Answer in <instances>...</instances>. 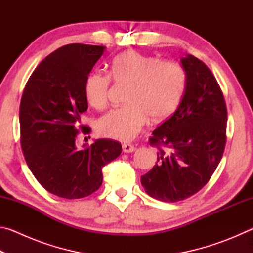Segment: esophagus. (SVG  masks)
I'll list each match as a JSON object with an SVG mask.
<instances>
[{"mask_svg": "<svg viewBox=\"0 0 253 253\" xmlns=\"http://www.w3.org/2000/svg\"><path fill=\"white\" fill-rule=\"evenodd\" d=\"M135 149H136V147L134 146V145L128 144V143L123 144V152L124 153H131V152H134Z\"/></svg>", "mask_w": 253, "mask_h": 253, "instance_id": "esophagus-1", "label": "esophagus"}]
</instances>
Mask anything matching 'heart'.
Masks as SVG:
<instances>
[{"label": "heart", "mask_w": 253, "mask_h": 253, "mask_svg": "<svg viewBox=\"0 0 253 253\" xmlns=\"http://www.w3.org/2000/svg\"><path fill=\"white\" fill-rule=\"evenodd\" d=\"M110 76L117 84L128 85L126 107L108 111L97 122L98 134L128 142L142 130L149 119L161 123L172 115L186 85V72L173 61L137 51L117 55L110 66ZM109 76L92 72L84 81V97L95 109L108 104Z\"/></svg>", "instance_id": "b5f03b06"}]
</instances>
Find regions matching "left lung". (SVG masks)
I'll return each mask as SVG.
<instances>
[{
    "label": "left lung",
    "instance_id": "8db88e82",
    "mask_svg": "<svg viewBox=\"0 0 253 253\" xmlns=\"http://www.w3.org/2000/svg\"><path fill=\"white\" fill-rule=\"evenodd\" d=\"M186 85L168 121L153 131L149 143L160 149L156 165L140 177L146 193L163 202L185 200L211 178L226 142V106L209 68L192 54L181 58Z\"/></svg>",
    "mask_w": 253,
    "mask_h": 253
}]
</instances>
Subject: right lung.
I'll list each match as a JSON object with an SVG mask.
<instances>
[{
    "mask_svg": "<svg viewBox=\"0 0 253 253\" xmlns=\"http://www.w3.org/2000/svg\"><path fill=\"white\" fill-rule=\"evenodd\" d=\"M105 46L72 43L53 51L25 85L20 104L21 147L25 162L46 191L63 199L90 195L102 183L101 169L122 153L121 143L97 139L77 148L88 109L84 81Z\"/></svg>",
    "mask_w": 253,
    "mask_h": 253,
    "instance_id": "1",
    "label": "right lung"
}]
</instances>
